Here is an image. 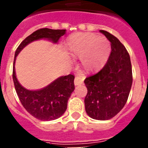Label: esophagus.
Masks as SVG:
<instances>
[{
    "instance_id": "34e87169",
    "label": "esophagus",
    "mask_w": 148,
    "mask_h": 148,
    "mask_svg": "<svg viewBox=\"0 0 148 148\" xmlns=\"http://www.w3.org/2000/svg\"><path fill=\"white\" fill-rule=\"evenodd\" d=\"M84 80V77L81 76V75H76L75 78V80H74V84L75 85H81L82 84Z\"/></svg>"
}]
</instances>
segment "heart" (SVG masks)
Returning <instances> with one entry per match:
<instances>
[{
  "mask_svg": "<svg viewBox=\"0 0 148 148\" xmlns=\"http://www.w3.org/2000/svg\"><path fill=\"white\" fill-rule=\"evenodd\" d=\"M66 49L74 57H79L83 67L88 72L101 70L111 52L109 40L91 32L72 34L66 42Z\"/></svg>",
  "mask_w": 148,
  "mask_h": 148,
  "instance_id": "b5f03b06",
  "label": "heart"
}]
</instances>
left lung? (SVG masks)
I'll return each instance as SVG.
<instances>
[{
    "instance_id": "1",
    "label": "left lung",
    "mask_w": 148,
    "mask_h": 148,
    "mask_svg": "<svg viewBox=\"0 0 148 148\" xmlns=\"http://www.w3.org/2000/svg\"><path fill=\"white\" fill-rule=\"evenodd\" d=\"M111 44V53L104 67L87 77L85 110L92 119L108 120L121 110L127 101L133 82L129 53L114 35L100 30Z\"/></svg>"
}]
</instances>
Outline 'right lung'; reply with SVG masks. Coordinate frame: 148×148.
Wrapping results in <instances>:
<instances>
[{
  "instance_id": "obj_1",
  "label": "right lung",
  "mask_w": 148,
  "mask_h": 148,
  "mask_svg": "<svg viewBox=\"0 0 148 148\" xmlns=\"http://www.w3.org/2000/svg\"><path fill=\"white\" fill-rule=\"evenodd\" d=\"M65 32L66 29H40L26 38L15 51L12 71L15 90L26 110L40 121L56 119L64 113L67 108L69 98L75 89V76L72 74L61 76L41 90H27L21 85L15 75V59L18 53L29 43L42 38H47L53 43H57Z\"/></svg>"
}]
</instances>
